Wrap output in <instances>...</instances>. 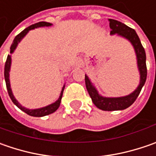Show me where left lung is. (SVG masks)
I'll list each match as a JSON object with an SVG mask.
<instances>
[{"instance_id": "8db88e82", "label": "left lung", "mask_w": 156, "mask_h": 156, "mask_svg": "<svg viewBox=\"0 0 156 156\" xmlns=\"http://www.w3.org/2000/svg\"><path fill=\"white\" fill-rule=\"evenodd\" d=\"M109 27L111 28V34H118L119 35H122L126 39L129 40L132 43V45L134 46L136 53V57H137L138 69L141 75L140 85L129 95L124 97H119V98H106L99 95V94L97 93L96 89L92 85L87 75H85V83H86L87 92L92 99V101L98 108L104 111L122 110L129 108V106H131L135 102L138 95L140 94L143 85L145 84V81L147 79L146 53L144 50V48L141 45V41L139 39L137 34L133 28L128 27L127 25H125L121 21L113 19H109Z\"/></svg>"}]
</instances>
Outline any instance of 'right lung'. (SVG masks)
<instances>
[{"mask_svg":"<svg viewBox=\"0 0 156 156\" xmlns=\"http://www.w3.org/2000/svg\"><path fill=\"white\" fill-rule=\"evenodd\" d=\"M51 23L49 22H46V21H40V22H37L35 24H33L31 26H29L27 28H25L23 31H21V33L19 34H17L15 36V38L13 41V43L10 47V54H12L14 50L15 49L17 44L20 42L21 41L26 34L27 33L31 30V29H34L35 27H48V26H51ZM10 65H11V55H9L8 57H7V61H6V63H5V68H4V77H5V81H6V86H7V89H8V93H9V97L10 99L12 100V101L15 103L21 110H22L23 112H25L26 114H27L28 115H31V116L34 117H41V116H45V115H50L52 113H54L55 111H56L58 109V108L60 107V103H61V101H62V94L63 90H64V87L65 86L62 87V93H61V95H60V98L58 99V101H56L55 103H53L51 105H48L47 107H44V108H38V109H27L26 108L22 107L16 100L14 97L13 94H12V91H11V88H10V83H9V69H10Z\"/></svg>","mask_w":156,"mask_h":156,"instance_id":"1","label":"right lung"}]
</instances>
